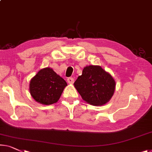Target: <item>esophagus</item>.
Returning a JSON list of instances; mask_svg holds the SVG:
<instances>
[{
  "label": "esophagus",
  "instance_id": "1",
  "mask_svg": "<svg viewBox=\"0 0 152 152\" xmlns=\"http://www.w3.org/2000/svg\"><path fill=\"white\" fill-rule=\"evenodd\" d=\"M67 83L69 84H73L74 83V79L72 78V77H69V78L67 79Z\"/></svg>",
  "mask_w": 152,
  "mask_h": 152
}]
</instances>
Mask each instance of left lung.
Segmentation results:
<instances>
[{
    "instance_id": "left-lung-1",
    "label": "left lung",
    "mask_w": 152,
    "mask_h": 152,
    "mask_svg": "<svg viewBox=\"0 0 152 152\" xmlns=\"http://www.w3.org/2000/svg\"><path fill=\"white\" fill-rule=\"evenodd\" d=\"M74 85L83 100L96 106L107 103L115 89L114 78L99 65L84 67L82 75L78 77Z\"/></svg>"
}]
</instances>
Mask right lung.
Wrapping results in <instances>:
<instances>
[{
	"label": "right lung",
	"instance_id": "add662e5",
	"mask_svg": "<svg viewBox=\"0 0 152 152\" xmlns=\"http://www.w3.org/2000/svg\"><path fill=\"white\" fill-rule=\"evenodd\" d=\"M67 83L52 68L42 69L31 79L29 91L36 102L50 105L59 99Z\"/></svg>",
	"mask_w": 152,
	"mask_h": 152
}]
</instances>
